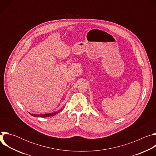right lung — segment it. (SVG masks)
<instances>
[{
	"label": "right lung",
	"mask_w": 156,
	"mask_h": 156,
	"mask_svg": "<svg viewBox=\"0 0 156 156\" xmlns=\"http://www.w3.org/2000/svg\"><path fill=\"white\" fill-rule=\"evenodd\" d=\"M63 108H62L61 110H60L58 112H53V113H49V114H31L30 113L32 116H34V117H42V118H44V117H51V116H53V115H55L57 114H58L59 112H60L61 110H62Z\"/></svg>",
	"instance_id": "1"
}]
</instances>
